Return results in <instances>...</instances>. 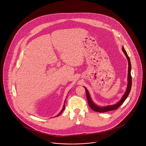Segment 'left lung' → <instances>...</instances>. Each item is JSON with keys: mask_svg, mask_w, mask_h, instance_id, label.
Returning a JSON list of instances; mask_svg holds the SVG:
<instances>
[{"mask_svg": "<svg viewBox=\"0 0 146 146\" xmlns=\"http://www.w3.org/2000/svg\"><path fill=\"white\" fill-rule=\"evenodd\" d=\"M122 51L124 53L125 55L126 56V57L127 58V60L128 61V64H129L128 75H127V86L126 92L124 93V94L123 95V96L121 98V99H120V101L118 102L116 104H115L114 105H111L101 106H98V105H97L96 104H95L94 102L93 101V100L91 98V96L90 95L89 92H88V89L86 88V87L84 86V88L86 89V98H87L88 104H89L90 108L95 111L99 112H104L114 110H116V109H118L120 106L123 103V102L125 101V100L127 98L129 93L131 91V86H132V77H131V62H130L129 58L128 56V54H127V52L126 51V50H125L123 47H122Z\"/></svg>", "mask_w": 146, "mask_h": 146, "instance_id": "8db88e82", "label": "left lung"}]
</instances>
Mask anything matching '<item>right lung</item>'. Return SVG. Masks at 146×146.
<instances>
[{"label": "right lung", "instance_id": "obj_1", "mask_svg": "<svg viewBox=\"0 0 146 146\" xmlns=\"http://www.w3.org/2000/svg\"><path fill=\"white\" fill-rule=\"evenodd\" d=\"M65 102H66V100L64 101V105H63V108H62V110L60 111V112L58 113V115H57V116H56V117H57V116H58L60 115V113L62 112V111L64 110V108H65Z\"/></svg>", "mask_w": 146, "mask_h": 146}]
</instances>
